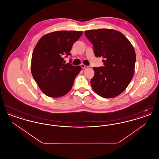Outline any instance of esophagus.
<instances>
[{
  "label": "esophagus",
  "instance_id": "obj_1",
  "mask_svg": "<svg viewBox=\"0 0 159 159\" xmlns=\"http://www.w3.org/2000/svg\"><path fill=\"white\" fill-rule=\"evenodd\" d=\"M81 67H82V68H83V69H84V68H87L88 67L87 66H85V65H84L83 64H81Z\"/></svg>",
  "mask_w": 159,
  "mask_h": 159
}]
</instances>
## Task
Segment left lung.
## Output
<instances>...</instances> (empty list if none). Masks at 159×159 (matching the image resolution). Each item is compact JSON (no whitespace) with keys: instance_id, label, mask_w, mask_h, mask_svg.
I'll return each instance as SVG.
<instances>
[{"instance_id":"8db88e82","label":"left lung","mask_w":159,"mask_h":159,"mask_svg":"<svg viewBox=\"0 0 159 159\" xmlns=\"http://www.w3.org/2000/svg\"><path fill=\"white\" fill-rule=\"evenodd\" d=\"M96 57H102L104 66L93 67L91 85L99 96L111 98L126 89L135 72L136 54L128 39L113 29L85 31Z\"/></svg>"}]
</instances>
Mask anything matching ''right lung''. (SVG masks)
I'll return each mask as SVG.
<instances>
[{"label": "right lung", "mask_w": 159, "mask_h": 159, "mask_svg": "<svg viewBox=\"0 0 159 159\" xmlns=\"http://www.w3.org/2000/svg\"><path fill=\"white\" fill-rule=\"evenodd\" d=\"M82 31H57L42 36L35 46L31 58V71L46 95L58 98L73 87L80 66L65 64L64 57L71 55L72 46L82 35Z\"/></svg>", "instance_id": "1"}]
</instances>
